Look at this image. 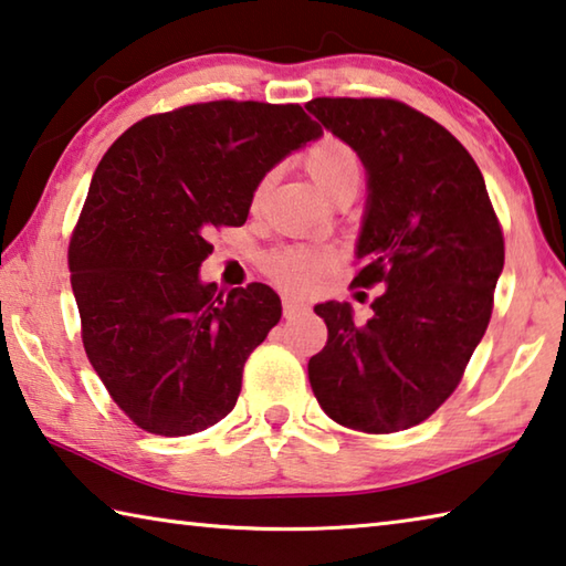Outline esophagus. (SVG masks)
<instances>
[{"label": "esophagus", "instance_id": "34e87169", "mask_svg": "<svg viewBox=\"0 0 566 566\" xmlns=\"http://www.w3.org/2000/svg\"><path fill=\"white\" fill-rule=\"evenodd\" d=\"M306 304L296 296H284V317H296V314L304 312Z\"/></svg>", "mask_w": 566, "mask_h": 566}]
</instances>
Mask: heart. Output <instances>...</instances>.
<instances>
[{"label": "heart", "instance_id": "heart-1", "mask_svg": "<svg viewBox=\"0 0 566 566\" xmlns=\"http://www.w3.org/2000/svg\"><path fill=\"white\" fill-rule=\"evenodd\" d=\"M302 161L304 169L310 171V177L314 179V185H317L327 197L334 189L342 187L344 181L361 177V161L357 157V151H354L347 142H342L339 137H329V134L306 147ZM266 185H270V179H262L260 185L254 187L252 199H249L252 212L262 207ZM329 264L332 254L317 244H286L266 256V272H270L282 286H290V290H310V286L329 270Z\"/></svg>", "mask_w": 566, "mask_h": 566}]
</instances>
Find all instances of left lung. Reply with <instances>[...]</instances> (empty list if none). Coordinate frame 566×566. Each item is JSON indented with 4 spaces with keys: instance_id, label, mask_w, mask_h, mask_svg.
Listing matches in <instances>:
<instances>
[{
    "instance_id": "1",
    "label": "left lung",
    "mask_w": 566,
    "mask_h": 566,
    "mask_svg": "<svg viewBox=\"0 0 566 566\" xmlns=\"http://www.w3.org/2000/svg\"><path fill=\"white\" fill-rule=\"evenodd\" d=\"M369 175L352 286H385L371 319L344 302L317 304L327 344L310 385L337 424L391 434L452 397L492 317L504 234L482 171L452 132L385 97L306 102Z\"/></svg>"
}]
</instances>
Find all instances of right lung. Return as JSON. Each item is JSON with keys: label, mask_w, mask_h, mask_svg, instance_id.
<instances>
[{"label": "right lung", "mask_w": 566, "mask_h": 566, "mask_svg": "<svg viewBox=\"0 0 566 566\" xmlns=\"http://www.w3.org/2000/svg\"><path fill=\"white\" fill-rule=\"evenodd\" d=\"M322 127L300 104L217 99L149 114L102 157L70 239L84 352L124 415L185 437L234 409L282 317L266 284L199 282L209 234L242 227L276 161Z\"/></svg>", "instance_id": "right-lung-1"}]
</instances>
